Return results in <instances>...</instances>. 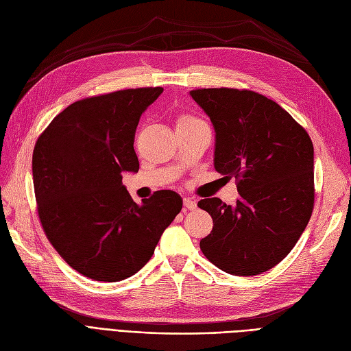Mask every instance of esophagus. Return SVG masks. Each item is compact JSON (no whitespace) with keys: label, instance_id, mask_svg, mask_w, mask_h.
<instances>
[{"label":"esophagus","instance_id":"esophagus-1","mask_svg":"<svg viewBox=\"0 0 351 351\" xmlns=\"http://www.w3.org/2000/svg\"><path fill=\"white\" fill-rule=\"evenodd\" d=\"M183 204H184V208H186L187 210H193V209H196V202H195L193 199L184 197V199H183Z\"/></svg>","mask_w":351,"mask_h":351}]
</instances>
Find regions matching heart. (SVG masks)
Wrapping results in <instances>:
<instances>
[{
    "mask_svg": "<svg viewBox=\"0 0 351 351\" xmlns=\"http://www.w3.org/2000/svg\"><path fill=\"white\" fill-rule=\"evenodd\" d=\"M195 121H199V120L193 119V117H190V115H182V117H180V119L177 120V125L190 124V123H195Z\"/></svg>",
    "mask_w": 351,
    "mask_h": 351,
    "instance_id": "obj_1",
    "label": "heart"
}]
</instances>
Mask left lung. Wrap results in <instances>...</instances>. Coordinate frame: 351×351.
I'll return each mask as SVG.
<instances>
[{
	"instance_id": "left-lung-1",
	"label": "left lung",
	"mask_w": 351,
	"mask_h": 351,
	"mask_svg": "<svg viewBox=\"0 0 351 351\" xmlns=\"http://www.w3.org/2000/svg\"><path fill=\"white\" fill-rule=\"evenodd\" d=\"M190 97L215 130L214 167L236 177L240 197L197 202L214 221L200 250L217 268L250 277L274 268L311 219L313 145L277 102L252 90L196 89Z\"/></svg>"
}]
</instances>
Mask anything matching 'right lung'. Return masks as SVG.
Wrapping results in <instances>:
<instances>
[{
	"label": "right lung",
	"mask_w": 351,
	"mask_h": 351,
	"mask_svg": "<svg viewBox=\"0 0 351 351\" xmlns=\"http://www.w3.org/2000/svg\"><path fill=\"white\" fill-rule=\"evenodd\" d=\"M164 92L139 88L74 102L39 136L32 158L38 214L54 249L97 281L132 277L152 258L183 199L159 190L136 204L123 173H137L134 132Z\"/></svg>",
	"instance_id": "add662e5"
}]
</instances>
